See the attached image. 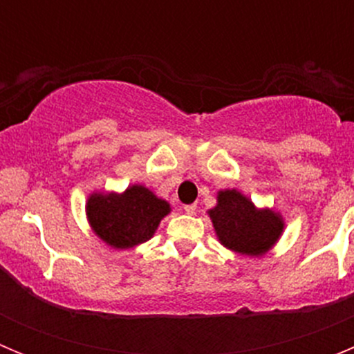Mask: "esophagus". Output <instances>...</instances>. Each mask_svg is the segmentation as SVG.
I'll list each match as a JSON object with an SVG mask.
<instances>
[{
  "label": "esophagus",
  "instance_id": "obj_1",
  "mask_svg": "<svg viewBox=\"0 0 354 354\" xmlns=\"http://www.w3.org/2000/svg\"><path fill=\"white\" fill-rule=\"evenodd\" d=\"M184 211H186V214H195L196 204H187V205H184Z\"/></svg>",
  "mask_w": 354,
  "mask_h": 354
}]
</instances>
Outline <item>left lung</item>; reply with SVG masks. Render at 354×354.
Segmentation results:
<instances>
[{
    "mask_svg": "<svg viewBox=\"0 0 354 354\" xmlns=\"http://www.w3.org/2000/svg\"><path fill=\"white\" fill-rule=\"evenodd\" d=\"M221 245L243 255L259 257L282 236L283 221L270 209H257L236 189L218 193V205L209 211Z\"/></svg>",
    "mask_w": 354,
    "mask_h": 354,
    "instance_id": "1",
    "label": "left lung"
}]
</instances>
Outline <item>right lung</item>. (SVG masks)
<instances>
[{
  "mask_svg": "<svg viewBox=\"0 0 354 354\" xmlns=\"http://www.w3.org/2000/svg\"><path fill=\"white\" fill-rule=\"evenodd\" d=\"M168 212V202L138 184L120 195L93 193L86 204L93 232L113 248H133L149 241Z\"/></svg>",
  "mask_w": 354,
  "mask_h": 354,
  "instance_id": "right-lung-1",
  "label": "right lung"
}]
</instances>
